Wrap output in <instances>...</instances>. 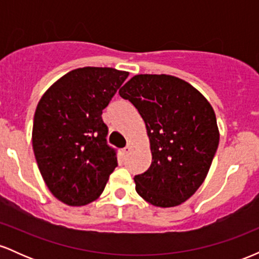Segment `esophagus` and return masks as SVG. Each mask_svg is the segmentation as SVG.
Returning a JSON list of instances; mask_svg holds the SVG:
<instances>
[{
    "label": "esophagus",
    "instance_id": "1",
    "mask_svg": "<svg viewBox=\"0 0 259 259\" xmlns=\"http://www.w3.org/2000/svg\"><path fill=\"white\" fill-rule=\"evenodd\" d=\"M132 151H133V144H132V142H129V144H127L125 146V148H124V152L127 154V153L132 152Z\"/></svg>",
    "mask_w": 259,
    "mask_h": 259
}]
</instances>
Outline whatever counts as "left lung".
<instances>
[{
	"label": "left lung",
	"instance_id": "left-lung-1",
	"mask_svg": "<svg viewBox=\"0 0 259 259\" xmlns=\"http://www.w3.org/2000/svg\"><path fill=\"white\" fill-rule=\"evenodd\" d=\"M146 124L152 163L136 192L156 207L189 200L206 179L219 144L215 113L200 91L165 74H140L119 90Z\"/></svg>",
	"mask_w": 259,
	"mask_h": 259
}]
</instances>
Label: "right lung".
<instances>
[{
  "mask_svg": "<svg viewBox=\"0 0 259 259\" xmlns=\"http://www.w3.org/2000/svg\"><path fill=\"white\" fill-rule=\"evenodd\" d=\"M127 75L114 68H78L38 101L32 125L35 158L50 191L68 206L97 200L118 165L117 152L107 145L102 111Z\"/></svg>",
  "mask_w": 259,
  "mask_h": 259,
  "instance_id": "obj_1",
  "label": "right lung"
}]
</instances>
